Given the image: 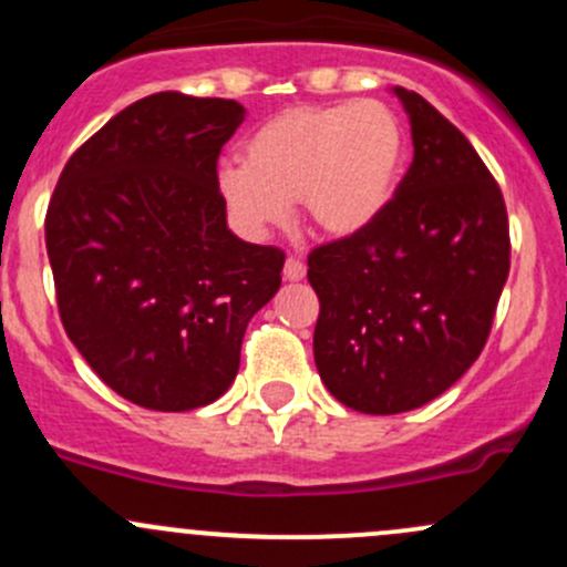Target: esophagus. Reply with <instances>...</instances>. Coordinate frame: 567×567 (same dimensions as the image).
<instances>
[{
  "mask_svg": "<svg viewBox=\"0 0 567 567\" xmlns=\"http://www.w3.org/2000/svg\"><path fill=\"white\" fill-rule=\"evenodd\" d=\"M307 274V266L301 262V257L290 255L288 260H285V279H290V282H299V279H305Z\"/></svg>",
  "mask_w": 567,
  "mask_h": 567,
  "instance_id": "1",
  "label": "esophagus"
}]
</instances>
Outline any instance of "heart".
I'll list each match as a JSON object with an SVG mask.
<instances>
[{
    "mask_svg": "<svg viewBox=\"0 0 567 567\" xmlns=\"http://www.w3.org/2000/svg\"><path fill=\"white\" fill-rule=\"evenodd\" d=\"M403 151V123L381 101L288 106L247 136L244 164H221L216 188L249 236L285 225L296 199L316 230L353 236L390 205Z\"/></svg>",
    "mask_w": 567,
    "mask_h": 567,
    "instance_id": "obj_1",
    "label": "heart"
}]
</instances>
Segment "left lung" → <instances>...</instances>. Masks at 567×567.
<instances>
[{"mask_svg":"<svg viewBox=\"0 0 567 567\" xmlns=\"http://www.w3.org/2000/svg\"><path fill=\"white\" fill-rule=\"evenodd\" d=\"M414 162L384 214L307 257L318 293L316 364L362 414L431 403L474 364L511 271L499 183L472 142L414 90L394 87Z\"/></svg>","mask_w":567,"mask_h":567,"instance_id":"left-lung-1","label":"left lung"}]
</instances>
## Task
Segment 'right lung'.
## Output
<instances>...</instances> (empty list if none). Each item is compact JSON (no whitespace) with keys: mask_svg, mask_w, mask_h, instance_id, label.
<instances>
[{"mask_svg":"<svg viewBox=\"0 0 567 567\" xmlns=\"http://www.w3.org/2000/svg\"><path fill=\"white\" fill-rule=\"evenodd\" d=\"M244 123L225 99L156 93L114 114L62 169L45 249L65 334L120 398L192 411L227 392L285 251L227 230L216 162Z\"/></svg>","mask_w":567,"mask_h":567,"instance_id":"right-lung-1","label":"right lung"}]
</instances>
